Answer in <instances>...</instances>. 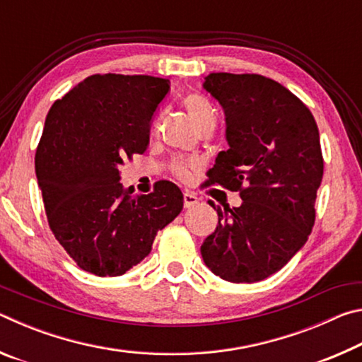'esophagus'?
<instances>
[{"label":"esophagus","instance_id":"esophagus-1","mask_svg":"<svg viewBox=\"0 0 362 362\" xmlns=\"http://www.w3.org/2000/svg\"><path fill=\"white\" fill-rule=\"evenodd\" d=\"M198 203H199L198 196H196L194 193H189V192L183 193V206H185V209H188V207H193Z\"/></svg>","mask_w":362,"mask_h":362}]
</instances>
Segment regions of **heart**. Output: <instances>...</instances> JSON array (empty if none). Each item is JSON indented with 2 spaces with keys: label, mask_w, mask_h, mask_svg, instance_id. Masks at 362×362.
<instances>
[{
  "label": "heart",
  "mask_w": 362,
  "mask_h": 362,
  "mask_svg": "<svg viewBox=\"0 0 362 362\" xmlns=\"http://www.w3.org/2000/svg\"><path fill=\"white\" fill-rule=\"evenodd\" d=\"M183 103H185L187 110L198 126H203L206 122H216V110H214L212 103L207 100L204 95L188 94L185 99H183ZM155 127H158V122L155 124ZM192 166H193L192 161H177L174 164V170L180 179H188L189 168Z\"/></svg>",
  "instance_id": "obj_1"
}]
</instances>
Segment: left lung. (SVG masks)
I'll list each match as a JSON object with an SVG mask.
<instances>
[{
    "mask_svg": "<svg viewBox=\"0 0 362 362\" xmlns=\"http://www.w3.org/2000/svg\"><path fill=\"white\" fill-rule=\"evenodd\" d=\"M203 88L223 108L226 142L207 183L240 192V207L217 209L201 255L230 283L279 272L308 240L324 161L313 115L289 89L262 75L211 73Z\"/></svg>",
    "mask_w": 362,
    "mask_h": 362,
    "instance_id": "1",
    "label": "left lung"
}]
</instances>
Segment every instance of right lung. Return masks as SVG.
Here are the masks:
<instances>
[{
	"instance_id": "add662e5",
	"label": "right lung",
	"mask_w": 362,
	"mask_h": 362,
	"mask_svg": "<svg viewBox=\"0 0 362 362\" xmlns=\"http://www.w3.org/2000/svg\"><path fill=\"white\" fill-rule=\"evenodd\" d=\"M170 81L148 75H93L54 102L35 156L47 222L79 268L121 276L150 254L179 216L183 194L158 182L148 194L119 183V166L142 155L153 113Z\"/></svg>"
}]
</instances>
